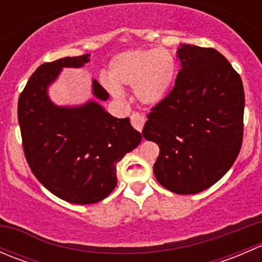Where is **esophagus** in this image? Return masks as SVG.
I'll return each instance as SVG.
<instances>
[{"mask_svg":"<svg viewBox=\"0 0 262 262\" xmlns=\"http://www.w3.org/2000/svg\"><path fill=\"white\" fill-rule=\"evenodd\" d=\"M144 121H146V118H144V115L139 114V113H133V114L130 115L132 125H133L138 132H142V129H143V125H144Z\"/></svg>","mask_w":262,"mask_h":262,"instance_id":"obj_1","label":"esophagus"}]
</instances>
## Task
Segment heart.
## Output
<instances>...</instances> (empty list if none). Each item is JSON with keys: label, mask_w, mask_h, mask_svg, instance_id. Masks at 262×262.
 Here are the masks:
<instances>
[{"label": "heart", "mask_w": 262, "mask_h": 262, "mask_svg": "<svg viewBox=\"0 0 262 262\" xmlns=\"http://www.w3.org/2000/svg\"><path fill=\"white\" fill-rule=\"evenodd\" d=\"M178 64L168 50L161 48L134 49L113 58L109 66V80L105 87L119 97V87H134V95L141 102L155 105L162 101L172 87Z\"/></svg>", "instance_id": "obj_1"}]
</instances>
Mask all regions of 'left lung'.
Instances as JSON below:
<instances>
[{
    "label": "left lung",
    "mask_w": 262,
    "mask_h": 262,
    "mask_svg": "<svg viewBox=\"0 0 262 262\" xmlns=\"http://www.w3.org/2000/svg\"><path fill=\"white\" fill-rule=\"evenodd\" d=\"M172 90L150 107L142 134L156 142L157 181L175 194H198L232 167L244 139L242 80L213 48L182 46Z\"/></svg>",
    "instance_id": "8db88e82"
}]
</instances>
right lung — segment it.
<instances>
[{
	"instance_id": "right-lung-1",
	"label": "right lung",
	"mask_w": 262,
	"mask_h": 262,
	"mask_svg": "<svg viewBox=\"0 0 262 262\" xmlns=\"http://www.w3.org/2000/svg\"><path fill=\"white\" fill-rule=\"evenodd\" d=\"M89 54L41 64L31 75L17 102V119L26 162L52 194L73 204H94L116 186V163L142 141L129 118L118 119L97 102L68 109L57 107L47 86L63 67H81ZM94 95L109 94L94 80Z\"/></svg>"
}]
</instances>
